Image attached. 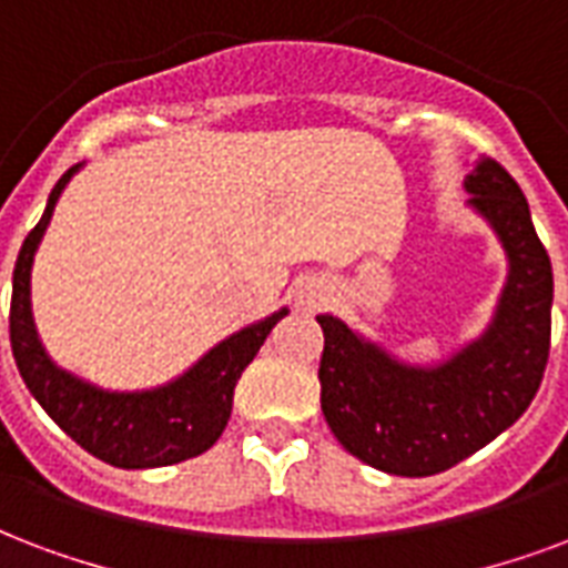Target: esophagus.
<instances>
[{
  "label": "esophagus",
  "instance_id": "esophagus-1",
  "mask_svg": "<svg viewBox=\"0 0 568 568\" xmlns=\"http://www.w3.org/2000/svg\"><path fill=\"white\" fill-rule=\"evenodd\" d=\"M320 302H326V290L320 287V284H305V287L296 290V305L305 311L317 308Z\"/></svg>",
  "mask_w": 568,
  "mask_h": 568
}]
</instances>
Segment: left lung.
<instances>
[{
  "mask_svg": "<svg viewBox=\"0 0 568 568\" xmlns=\"http://www.w3.org/2000/svg\"><path fill=\"white\" fill-rule=\"evenodd\" d=\"M467 206L506 254L488 326L434 362H404L344 320L320 314V407L349 455L392 476H434L511 428L539 389L551 347L554 275L530 206L506 170L479 158Z\"/></svg>",
  "mask_w": 568,
  "mask_h": 568,
  "instance_id": "obj_1",
  "label": "left lung"
}]
</instances>
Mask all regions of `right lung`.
I'll return each mask as SVG.
<instances>
[{
    "mask_svg": "<svg viewBox=\"0 0 568 568\" xmlns=\"http://www.w3.org/2000/svg\"><path fill=\"white\" fill-rule=\"evenodd\" d=\"M80 170L83 164H74L53 185L44 215L26 236L17 257L11 293V349L17 368L26 389L32 392L47 416L104 464L122 470H149L187 462L215 446L224 434L242 371L248 368L268 332L275 329L278 320L287 317L290 308H278L268 317L242 326L215 347H209L173 381L149 389H104L57 365L36 326L32 266L53 209Z\"/></svg>",
    "mask_w": 568,
    "mask_h": 568,
    "instance_id": "right-lung-1",
    "label": "right lung"
}]
</instances>
